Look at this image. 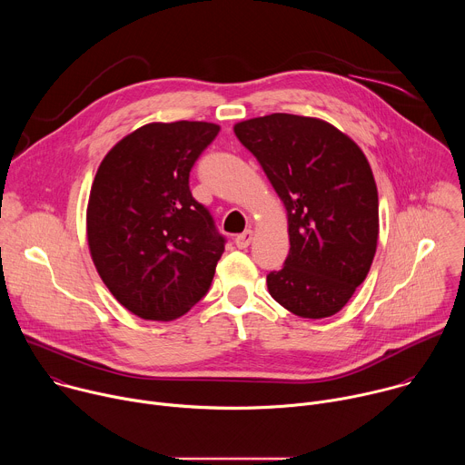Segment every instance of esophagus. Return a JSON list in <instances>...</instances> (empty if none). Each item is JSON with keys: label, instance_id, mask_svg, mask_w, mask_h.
Returning <instances> with one entry per match:
<instances>
[{"label": "esophagus", "instance_id": "obj_1", "mask_svg": "<svg viewBox=\"0 0 465 465\" xmlns=\"http://www.w3.org/2000/svg\"><path fill=\"white\" fill-rule=\"evenodd\" d=\"M252 239H253V232L252 230H244L242 233H239L237 237H235V244H237V248H248L250 246V242H252Z\"/></svg>", "mask_w": 465, "mask_h": 465}]
</instances>
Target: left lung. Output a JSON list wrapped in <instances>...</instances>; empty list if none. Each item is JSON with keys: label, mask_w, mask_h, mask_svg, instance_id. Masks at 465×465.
Wrapping results in <instances>:
<instances>
[{"label": "left lung", "mask_w": 465, "mask_h": 465, "mask_svg": "<svg viewBox=\"0 0 465 465\" xmlns=\"http://www.w3.org/2000/svg\"><path fill=\"white\" fill-rule=\"evenodd\" d=\"M285 204L291 250L267 276L302 318L339 312L366 280L379 237L373 173L359 145L322 119L271 114L233 126Z\"/></svg>", "instance_id": "8db88e82"}]
</instances>
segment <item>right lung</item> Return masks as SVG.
I'll return each mask as SVG.
<instances>
[{
    "label": "right lung",
    "mask_w": 465,
    "mask_h": 465,
    "mask_svg": "<svg viewBox=\"0 0 465 465\" xmlns=\"http://www.w3.org/2000/svg\"><path fill=\"white\" fill-rule=\"evenodd\" d=\"M204 121L151 123L101 162L86 232L95 269L114 298L145 320H174L201 300L226 239L189 189V173L217 138Z\"/></svg>",
    "instance_id": "1"
}]
</instances>
